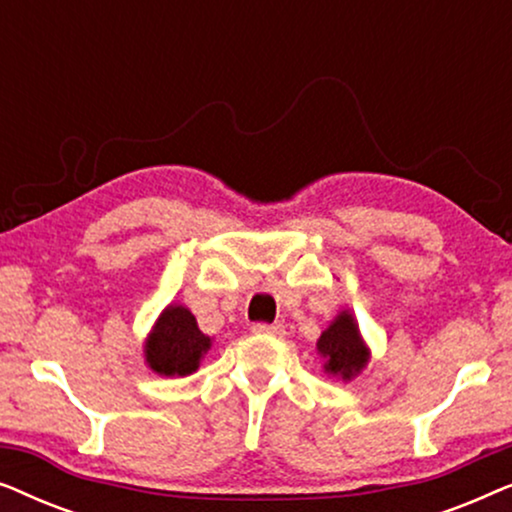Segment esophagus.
Instances as JSON below:
<instances>
[{
	"instance_id": "obj_1",
	"label": "esophagus",
	"mask_w": 512,
	"mask_h": 512,
	"mask_svg": "<svg viewBox=\"0 0 512 512\" xmlns=\"http://www.w3.org/2000/svg\"><path fill=\"white\" fill-rule=\"evenodd\" d=\"M254 333H265V335H272V338H282L284 326L282 324H256Z\"/></svg>"
}]
</instances>
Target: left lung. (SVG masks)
Returning <instances> with one entry per match:
<instances>
[{"instance_id":"1","label":"left lung","mask_w":512,"mask_h":512,"mask_svg":"<svg viewBox=\"0 0 512 512\" xmlns=\"http://www.w3.org/2000/svg\"><path fill=\"white\" fill-rule=\"evenodd\" d=\"M317 347L319 352L324 354L328 373L342 375L345 380L359 373L368 361L366 347H363V342L359 338V326H356L352 314L347 312H342L340 317L321 333Z\"/></svg>"}]
</instances>
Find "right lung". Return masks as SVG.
<instances>
[{"mask_svg":"<svg viewBox=\"0 0 512 512\" xmlns=\"http://www.w3.org/2000/svg\"><path fill=\"white\" fill-rule=\"evenodd\" d=\"M209 345L212 342L200 331L193 314L181 305H170L146 345V361L160 375H191Z\"/></svg>","mask_w":512,"mask_h":512,"instance_id":"obj_1","label":"right lung"}]
</instances>
